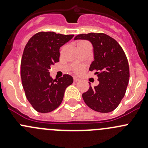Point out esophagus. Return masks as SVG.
I'll list each match as a JSON object with an SVG mask.
<instances>
[{
  "mask_svg": "<svg viewBox=\"0 0 148 148\" xmlns=\"http://www.w3.org/2000/svg\"><path fill=\"white\" fill-rule=\"evenodd\" d=\"M74 81L75 82H79V78L77 77H74Z\"/></svg>",
  "mask_w": 148,
  "mask_h": 148,
  "instance_id": "34e87169",
  "label": "esophagus"
}]
</instances>
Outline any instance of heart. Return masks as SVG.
I'll return each instance as SVG.
<instances>
[{
	"mask_svg": "<svg viewBox=\"0 0 148 148\" xmlns=\"http://www.w3.org/2000/svg\"><path fill=\"white\" fill-rule=\"evenodd\" d=\"M84 42H86V41H79L78 44H82V43H84ZM82 70H83V67L82 66H78V67H77V68L75 69V71L77 73L81 72Z\"/></svg>",
	"mask_w": 148,
	"mask_h": 148,
	"instance_id": "obj_1",
	"label": "heart"
}]
</instances>
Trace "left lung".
<instances>
[{
	"label": "left lung",
	"instance_id": "obj_1",
	"mask_svg": "<svg viewBox=\"0 0 148 148\" xmlns=\"http://www.w3.org/2000/svg\"><path fill=\"white\" fill-rule=\"evenodd\" d=\"M90 41L93 46L94 61L89 71H95L99 84L82 95L86 105L99 112H110L119 105L129 82L130 69L127 59L120 44L102 33L82 34L74 40Z\"/></svg>",
	"mask_w": 148,
	"mask_h": 148
}]
</instances>
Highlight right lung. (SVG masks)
<instances>
[{
  "label": "right lung",
  "instance_id": "obj_1",
  "mask_svg": "<svg viewBox=\"0 0 148 148\" xmlns=\"http://www.w3.org/2000/svg\"><path fill=\"white\" fill-rule=\"evenodd\" d=\"M73 37L51 31L39 32L25 46L21 63L22 84L28 102L38 112L56 110L63 100L65 89L73 83L69 74L56 80L49 72L51 66L59 62L61 46Z\"/></svg>",
  "mask_w": 148,
  "mask_h": 148
}]
</instances>
